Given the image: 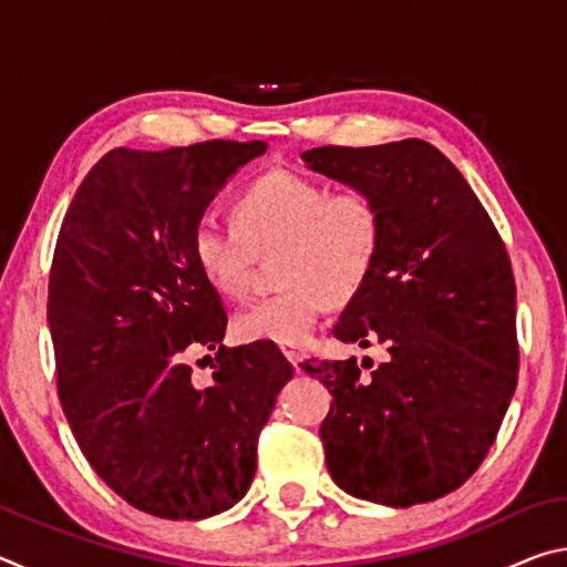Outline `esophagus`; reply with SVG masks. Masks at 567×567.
I'll return each instance as SVG.
<instances>
[{"label": "esophagus", "mask_w": 567, "mask_h": 567, "mask_svg": "<svg viewBox=\"0 0 567 567\" xmlns=\"http://www.w3.org/2000/svg\"><path fill=\"white\" fill-rule=\"evenodd\" d=\"M282 354L295 364V368H297V364H300L302 358H305V352H302L300 348H282Z\"/></svg>", "instance_id": "esophagus-1"}]
</instances>
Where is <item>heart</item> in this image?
Here are the masks:
<instances>
[{
    "label": "heart",
    "instance_id": "obj_1",
    "mask_svg": "<svg viewBox=\"0 0 567 567\" xmlns=\"http://www.w3.org/2000/svg\"><path fill=\"white\" fill-rule=\"evenodd\" d=\"M235 225L203 217L192 252L207 282L229 300L252 285L257 257H277L285 290L237 315L243 340L300 348L318 328L324 305L360 295L382 247V209L362 189L332 192L324 182L287 169L267 172L237 197Z\"/></svg>",
    "mask_w": 567,
    "mask_h": 567
}]
</instances>
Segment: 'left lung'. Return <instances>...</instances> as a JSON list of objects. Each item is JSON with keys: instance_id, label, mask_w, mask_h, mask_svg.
<instances>
[{"instance_id": "1", "label": "left lung", "mask_w": 567, "mask_h": 567, "mask_svg": "<svg viewBox=\"0 0 567 567\" xmlns=\"http://www.w3.org/2000/svg\"><path fill=\"white\" fill-rule=\"evenodd\" d=\"M302 159L382 209L375 270L332 334L382 344L388 362L368 378L354 358L300 364L332 395L320 425L328 470L360 501H437L483 463L517 385L511 257L465 177L430 142L330 145Z\"/></svg>"}]
</instances>
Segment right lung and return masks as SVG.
<instances>
[{
    "label": "right lung",
    "instance_id": "add662e5",
    "mask_svg": "<svg viewBox=\"0 0 567 567\" xmlns=\"http://www.w3.org/2000/svg\"><path fill=\"white\" fill-rule=\"evenodd\" d=\"M265 152L260 140L112 150L56 237L47 320L66 422L114 493L167 520L243 501L295 372L275 342L225 348L227 312L192 252L217 192ZM197 347L218 350L207 383L186 364Z\"/></svg>",
    "mask_w": 567,
    "mask_h": 567
}]
</instances>
